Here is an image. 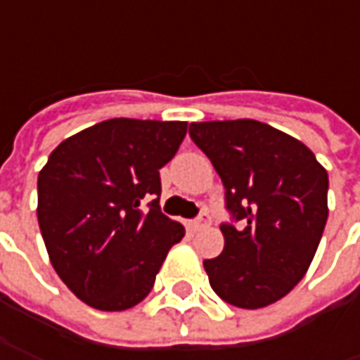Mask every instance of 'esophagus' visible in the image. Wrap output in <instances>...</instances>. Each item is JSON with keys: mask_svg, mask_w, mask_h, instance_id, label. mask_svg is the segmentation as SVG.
Here are the masks:
<instances>
[{"mask_svg": "<svg viewBox=\"0 0 360 360\" xmlns=\"http://www.w3.org/2000/svg\"><path fill=\"white\" fill-rule=\"evenodd\" d=\"M206 226H210V216L206 214V212H202V214L192 222V229L202 230V229H206Z\"/></svg>", "mask_w": 360, "mask_h": 360, "instance_id": "obj_1", "label": "esophagus"}]
</instances>
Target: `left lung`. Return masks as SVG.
I'll return each instance as SVG.
<instances>
[{
	"label": "left lung",
	"instance_id": "1",
	"mask_svg": "<svg viewBox=\"0 0 360 360\" xmlns=\"http://www.w3.org/2000/svg\"><path fill=\"white\" fill-rule=\"evenodd\" d=\"M190 138L224 184L222 255L204 260L210 286L238 309L288 295L325 230L328 176L292 136L256 120L194 122Z\"/></svg>",
	"mask_w": 360,
	"mask_h": 360
}]
</instances>
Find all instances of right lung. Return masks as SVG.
<instances>
[{
  "label": "right lung",
  "mask_w": 360,
  "mask_h": 360,
  "mask_svg": "<svg viewBox=\"0 0 360 360\" xmlns=\"http://www.w3.org/2000/svg\"><path fill=\"white\" fill-rule=\"evenodd\" d=\"M186 130V122L105 120L49 154L37 176V222L51 266L86 304L131 309L182 240L184 226L160 210V168Z\"/></svg>",
  "instance_id": "add662e5"
}]
</instances>
